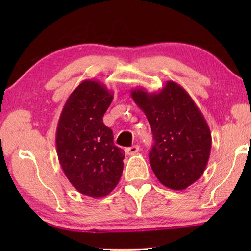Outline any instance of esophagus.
Here are the masks:
<instances>
[{"label": "esophagus", "mask_w": 251, "mask_h": 251, "mask_svg": "<svg viewBox=\"0 0 251 251\" xmlns=\"http://www.w3.org/2000/svg\"><path fill=\"white\" fill-rule=\"evenodd\" d=\"M139 150H140V147L136 145V146H132L130 148H127L125 152L127 155H134V154H136L137 152H139Z\"/></svg>", "instance_id": "34e87169"}]
</instances>
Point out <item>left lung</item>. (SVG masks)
I'll return each instance as SVG.
<instances>
[{"instance_id":"left-lung-1","label":"left lung","mask_w":251,"mask_h":251,"mask_svg":"<svg viewBox=\"0 0 251 251\" xmlns=\"http://www.w3.org/2000/svg\"><path fill=\"white\" fill-rule=\"evenodd\" d=\"M130 95L151 126L149 158L159 182L177 191L193 184L204 174L211 150L209 126L193 99L173 81L158 93L136 87Z\"/></svg>"}]
</instances>
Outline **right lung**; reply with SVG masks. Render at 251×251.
<instances>
[{"label":"right lung","mask_w":251,"mask_h":251,"mask_svg":"<svg viewBox=\"0 0 251 251\" xmlns=\"http://www.w3.org/2000/svg\"><path fill=\"white\" fill-rule=\"evenodd\" d=\"M113 94L102 83L85 79L69 96L56 131L58 159L70 183L94 199L110 194L119 183L125 153L103 124Z\"/></svg>","instance_id":"obj_1"}]
</instances>
